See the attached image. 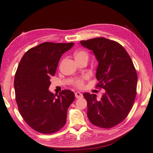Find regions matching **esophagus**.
Masks as SVG:
<instances>
[{
	"label": "esophagus",
	"mask_w": 153,
	"mask_h": 153,
	"mask_svg": "<svg viewBox=\"0 0 153 153\" xmlns=\"http://www.w3.org/2000/svg\"><path fill=\"white\" fill-rule=\"evenodd\" d=\"M75 97H76L77 99L81 98V97H82V96H83V94H82V93H80V92H75Z\"/></svg>",
	"instance_id": "1"
}]
</instances>
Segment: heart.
Returning <instances> with one entry per match:
<instances>
[{
    "mask_svg": "<svg viewBox=\"0 0 153 153\" xmlns=\"http://www.w3.org/2000/svg\"><path fill=\"white\" fill-rule=\"evenodd\" d=\"M75 59L76 61H88V52L83 50H79L74 53ZM87 78V76H83L82 78H79L75 82V85L78 88H82L84 85V80Z\"/></svg>",
    "mask_w": 153,
    "mask_h": 153,
    "instance_id": "1",
    "label": "heart"
}]
</instances>
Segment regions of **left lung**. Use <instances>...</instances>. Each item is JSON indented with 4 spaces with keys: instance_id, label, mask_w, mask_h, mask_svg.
<instances>
[{
    "instance_id": "1",
    "label": "left lung",
    "mask_w": 153,
    "mask_h": 153,
    "mask_svg": "<svg viewBox=\"0 0 153 153\" xmlns=\"http://www.w3.org/2000/svg\"><path fill=\"white\" fill-rule=\"evenodd\" d=\"M98 61L97 86L105 92L100 100L96 94H83L87 101V117L94 125L104 128L114 127L124 120L136 96L137 75L130 56L122 45L106 38L82 40Z\"/></svg>"
}]
</instances>
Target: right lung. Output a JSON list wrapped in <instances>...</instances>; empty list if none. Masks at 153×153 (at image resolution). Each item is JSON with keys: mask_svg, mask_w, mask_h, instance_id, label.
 Masks as SVG:
<instances>
[{"mask_svg": "<svg viewBox=\"0 0 153 153\" xmlns=\"http://www.w3.org/2000/svg\"><path fill=\"white\" fill-rule=\"evenodd\" d=\"M74 43L44 42L29 49L18 65L14 77L16 100L20 114L33 130L49 134L66 123L67 111L75 100L70 90L54 94L49 91L62 54Z\"/></svg>", "mask_w": 153, "mask_h": 153, "instance_id": "obj_1", "label": "right lung"}]
</instances>
